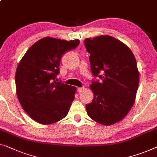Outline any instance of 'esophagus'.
<instances>
[{"mask_svg": "<svg viewBox=\"0 0 157 157\" xmlns=\"http://www.w3.org/2000/svg\"><path fill=\"white\" fill-rule=\"evenodd\" d=\"M84 90V87H79L78 88V93H82Z\"/></svg>", "mask_w": 157, "mask_h": 157, "instance_id": "obj_1", "label": "esophagus"}]
</instances>
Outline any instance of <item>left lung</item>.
Wrapping results in <instances>:
<instances>
[{
  "label": "left lung",
  "instance_id": "left-lung-1",
  "mask_svg": "<svg viewBox=\"0 0 157 157\" xmlns=\"http://www.w3.org/2000/svg\"><path fill=\"white\" fill-rule=\"evenodd\" d=\"M90 54L91 88L94 98L86 104L87 114L100 124L110 125L126 116L132 107L139 86L137 62L128 46L109 35L86 38ZM98 77L99 79L94 78Z\"/></svg>",
  "mask_w": 157,
  "mask_h": 157
}]
</instances>
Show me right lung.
I'll list each match as a JSON object with an SVG mask.
<instances>
[{
  "label": "right lung",
  "instance_id": "1",
  "mask_svg": "<svg viewBox=\"0 0 157 157\" xmlns=\"http://www.w3.org/2000/svg\"><path fill=\"white\" fill-rule=\"evenodd\" d=\"M80 41L44 37L25 54L15 73L17 95L24 110L32 119L48 124L67 116L76 88L57 81L60 60Z\"/></svg>",
  "mask_w": 157,
  "mask_h": 157
}]
</instances>
